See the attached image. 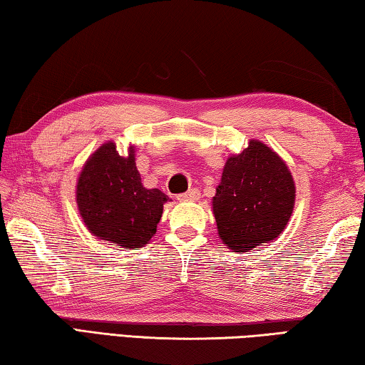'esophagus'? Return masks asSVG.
I'll return each mask as SVG.
<instances>
[{
    "instance_id": "obj_1",
    "label": "esophagus",
    "mask_w": 365,
    "mask_h": 365,
    "mask_svg": "<svg viewBox=\"0 0 365 365\" xmlns=\"http://www.w3.org/2000/svg\"><path fill=\"white\" fill-rule=\"evenodd\" d=\"M200 197V190L199 189H189L187 192H184V194H179L176 199L179 200V202H192V200H197Z\"/></svg>"
}]
</instances>
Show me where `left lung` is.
<instances>
[{"instance_id": "8db88e82", "label": "left lung", "mask_w": 365, "mask_h": 365, "mask_svg": "<svg viewBox=\"0 0 365 365\" xmlns=\"http://www.w3.org/2000/svg\"><path fill=\"white\" fill-rule=\"evenodd\" d=\"M295 205L292 173L276 152L250 140L227 158L213 197L221 240L234 252H248L284 231Z\"/></svg>"}]
</instances>
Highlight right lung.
I'll use <instances>...</instances> for the list:
<instances>
[{
  "mask_svg": "<svg viewBox=\"0 0 365 365\" xmlns=\"http://www.w3.org/2000/svg\"><path fill=\"white\" fill-rule=\"evenodd\" d=\"M166 200L162 190L143 186L133 147L121 157L113 143L89 157L76 184V203L89 232L120 247H144L157 232Z\"/></svg>",
  "mask_w": 365,
  "mask_h": 365,
  "instance_id": "obj_1",
  "label": "right lung"
}]
</instances>
